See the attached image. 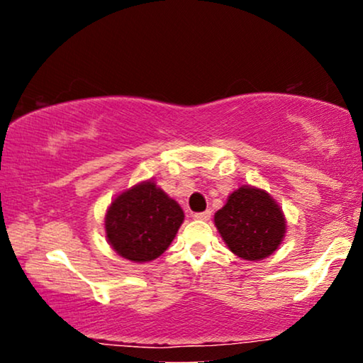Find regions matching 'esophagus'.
I'll use <instances>...</instances> for the list:
<instances>
[{"label": "esophagus", "mask_w": 363, "mask_h": 363, "mask_svg": "<svg viewBox=\"0 0 363 363\" xmlns=\"http://www.w3.org/2000/svg\"><path fill=\"white\" fill-rule=\"evenodd\" d=\"M193 218H195V220H201V221H208L211 218V211H201V213H195V215H193Z\"/></svg>", "instance_id": "obj_1"}]
</instances>
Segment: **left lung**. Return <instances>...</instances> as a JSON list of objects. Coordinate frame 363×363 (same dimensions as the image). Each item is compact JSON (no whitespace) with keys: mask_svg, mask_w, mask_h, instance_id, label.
<instances>
[{"mask_svg":"<svg viewBox=\"0 0 363 363\" xmlns=\"http://www.w3.org/2000/svg\"><path fill=\"white\" fill-rule=\"evenodd\" d=\"M215 225L228 247L247 261L272 255L286 233L281 208L266 191L241 186L215 215Z\"/></svg>","mask_w":363,"mask_h":363,"instance_id":"left-lung-1","label":"left lung"}]
</instances>
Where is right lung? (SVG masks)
I'll list each match as a JSON object with an SVG mask.
<instances>
[{"mask_svg": "<svg viewBox=\"0 0 363 363\" xmlns=\"http://www.w3.org/2000/svg\"><path fill=\"white\" fill-rule=\"evenodd\" d=\"M183 218L178 203L155 183H140L111 203L106 216L107 240L125 259L152 261L170 246Z\"/></svg>", "mask_w": 363, "mask_h": 363, "instance_id": "obj_1", "label": "right lung"}]
</instances>
